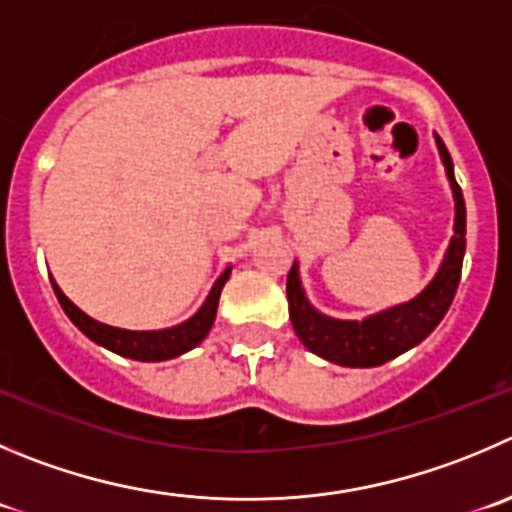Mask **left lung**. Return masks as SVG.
Segmentation results:
<instances>
[{"label": "left lung", "mask_w": 512, "mask_h": 512, "mask_svg": "<svg viewBox=\"0 0 512 512\" xmlns=\"http://www.w3.org/2000/svg\"><path fill=\"white\" fill-rule=\"evenodd\" d=\"M435 140L442 163H445L452 196H455V231H452L435 279L415 299L379 311L362 321L332 319L309 304L299 279V264L294 261L289 279H286L289 316L296 337L316 357L342 364V367H379L407 349L417 347L450 309L457 284H460L462 256H465V198L457 186L455 173H452V158L445 143L437 135Z\"/></svg>", "instance_id": "obj_1"}]
</instances>
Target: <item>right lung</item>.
Wrapping results in <instances>:
<instances>
[{
	"mask_svg": "<svg viewBox=\"0 0 512 512\" xmlns=\"http://www.w3.org/2000/svg\"><path fill=\"white\" fill-rule=\"evenodd\" d=\"M228 276H231V266L218 276L216 284L208 291L206 301L201 304V309H198L191 319H186L178 326L158 329V332H130V329H118V326L95 321L92 316H87L85 311L77 309V306L62 294V289L55 284L52 276L50 281L57 299H60L62 309H65V314L70 316L72 324H75L87 339H92V342L100 344V347L110 349V352L120 354V357L138 359V362H165V359L186 354L188 349L198 347V344L206 339V334L211 332L213 319H216L218 299H221V289L228 281Z\"/></svg>",
	"mask_w": 512,
	"mask_h": 512,
	"instance_id": "1",
	"label": "right lung"
}]
</instances>
